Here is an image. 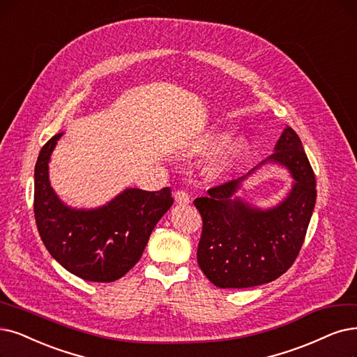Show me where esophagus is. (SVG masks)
<instances>
[{
    "instance_id": "esophagus-1",
    "label": "esophagus",
    "mask_w": 357,
    "mask_h": 357,
    "mask_svg": "<svg viewBox=\"0 0 357 357\" xmlns=\"http://www.w3.org/2000/svg\"><path fill=\"white\" fill-rule=\"evenodd\" d=\"M174 199H176V202L180 204V205H186V204L190 202L189 193L184 192V190H177V192L174 193Z\"/></svg>"
}]
</instances>
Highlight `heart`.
<instances>
[{
  "label": "heart",
  "instance_id": "1",
  "mask_svg": "<svg viewBox=\"0 0 357 357\" xmlns=\"http://www.w3.org/2000/svg\"><path fill=\"white\" fill-rule=\"evenodd\" d=\"M230 140V132L222 129H213L206 133L196 136L193 140L184 146V152L189 156H199V155H209L212 152L220 151L227 142ZM249 151V142L240 136L233 140L224 151H221L212 162L206 168V176L209 180L220 181L230 177L240 162L243 161Z\"/></svg>",
  "mask_w": 357,
  "mask_h": 357
}]
</instances>
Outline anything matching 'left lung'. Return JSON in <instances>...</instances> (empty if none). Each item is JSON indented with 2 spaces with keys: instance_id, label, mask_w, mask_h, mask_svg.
<instances>
[{
  "instance_id": "left-lung-1",
  "label": "left lung",
  "mask_w": 357,
  "mask_h": 357,
  "mask_svg": "<svg viewBox=\"0 0 357 357\" xmlns=\"http://www.w3.org/2000/svg\"><path fill=\"white\" fill-rule=\"evenodd\" d=\"M286 167L294 184L275 207L258 208L236 196L241 184L261 165ZM317 201V181L302 140L286 127L274 153L243 177L208 190L195 199L204 227L197 264L220 289H248L277 280L293 265L305 241Z\"/></svg>"
}]
</instances>
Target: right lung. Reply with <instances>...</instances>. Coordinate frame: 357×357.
Here are the masks:
<instances>
[{"label": "right lung", "mask_w": 357, "mask_h": 357, "mask_svg": "<svg viewBox=\"0 0 357 357\" xmlns=\"http://www.w3.org/2000/svg\"><path fill=\"white\" fill-rule=\"evenodd\" d=\"M63 133L42 146L35 165V220L50 255L68 273L93 282L121 278L137 264L149 236L173 205L169 188H127L102 206L66 205L51 188L50 160Z\"/></svg>", "instance_id": "add662e5"}]
</instances>
